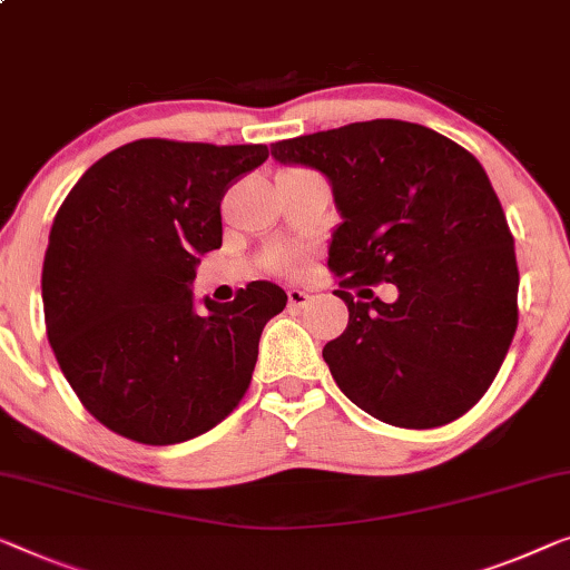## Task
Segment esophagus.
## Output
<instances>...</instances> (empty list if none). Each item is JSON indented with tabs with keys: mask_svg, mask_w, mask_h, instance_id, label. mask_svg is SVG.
Segmentation results:
<instances>
[{
	"mask_svg": "<svg viewBox=\"0 0 570 570\" xmlns=\"http://www.w3.org/2000/svg\"><path fill=\"white\" fill-rule=\"evenodd\" d=\"M286 296H288V307H304L309 299V294L302 292V288H288Z\"/></svg>",
	"mask_w": 570,
	"mask_h": 570,
	"instance_id": "1",
	"label": "esophagus"
}]
</instances>
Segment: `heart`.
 Instances as JSON below:
<instances>
[{"label":"heart","mask_w":570,"mask_h":570,"mask_svg":"<svg viewBox=\"0 0 570 570\" xmlns=\"http://www.w3.org/2000/svg\"><path fill=\"white\" fill-rule=\"evenodd\" d=\"M286 263H288V256H278L276 258V266H286Z\"/></svg>","instance_id":"1"}]
</instances>
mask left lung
Masks as SVG:
<instances>
[{
	"label": "left lung",
	"mask_w": 570,
	"mask_h": 570,
	"mask_svg": "<svg viewBox=\"0 0 570 570\" xmlns=\"http://www.w3.org/2000/svg\"><path fill=\"white\" fill-rule=\"evenodd\" d=\"M271 156L325 174L343 217L327 266L351 314L322 351L340 392L406 430L469 412L504 363L520 288L514 237L479 160L402 120L302 135ZM373 283H394L397 302L342 292Z\"/></svg>",
	"instance_id": "1"
}]
</instances>
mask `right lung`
Segmentation results:
<instances>
[{"mask_svg":"<svg viewBox=\"0 0 570 570\" xmlns=\"http://www.w3.org/2000/svg\"><path fill=\"white\" fill-rule=\"evenodd\" d=\"M266 146L142 138L83 174L53 219L42 312L58 366L91 417L142 445L215 428L250 386L286 292L250 282L194 309L199 256L223 245L219 202Z\"/></svg>","mask_w":570,"mask_h":570,"instance_id":"1","label":"right lung"}]
</instances>
